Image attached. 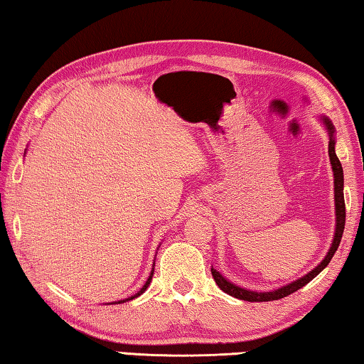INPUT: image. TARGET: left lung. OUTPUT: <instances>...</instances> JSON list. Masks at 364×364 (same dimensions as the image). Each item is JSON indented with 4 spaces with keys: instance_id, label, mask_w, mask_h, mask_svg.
I'll use <instances>...</instances> for the list:
<instances>
[{
    "instance_id": "left-lung-1",
    "label": "left lung",
    "mask_w": 364,
    "mask_h": 364,
    "mask_svg": "<svg viewBox=\"0 0 364 364\" xmlns=\"http://www.w3.org/2000/svg\"><path fill=\"white\" fill-rule=\"evenodd\" d=\"M321 120L324 123L326 130H328L329 134V159H331V165H332V171H334V200H336V232H334V239H332L331 249L328 250V255L324 257V260L318 264L316 268H313L310 273H306L305 276H301L300 279H295L294 282L287 286H282L276 291L271 292H255V291H249V289L239 287L236 284H232L231 281H228L225 276H221L217 269L212 268V276L217 286L221 289V291L230 294L231 297L241 299V300H247V301H271V300H279L284 299L287 295L294 294L295 291H299L304 286H306L313 278L321 273V271L328 267L331 258L334 257L336 250L338 249V244H341L342 234H343V228H345V200H343V170H342V164L338 157L336 156V138H334V125L332 122L328 119V117H321Z\"/></svg>"
}]
</instances>
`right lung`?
Returning a JSON list of instances; mask_svg holds the SVG:
<instances>
[{
    "label": "right lung",
    "mask_w": 364,
    "mask_h": 364,
    "mask_svg": "<svg viewBox=\"0 0 364 364\" xmlns=\"http://www.w3.org/2000/svg\"><path fill=\"white\" fill-rule=\"evenodd\" d=\"M152 274H154V268H152V271H151V276H149V278H147V281H146V284H144L143 287H141V289H139V291H138L136 294H134V295H132V297H128V299H125V300H119V301H114V304H123V301H128V300H133V299H136V297H139V295H141V294H143V292L146 291V289H147V286H149V284H151ZM109 305H110V304H109Z\"/></svg>",
    "instance_id": "1"
}]
</instances>
